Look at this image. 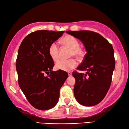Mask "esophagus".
Here are the masks:
<instances>
[{
    "label": "esophagus",
    "instance_id": "esophagus-1",
    "mask_svg": "<svg viewBox=\"0 0 129 129\" xmlns=\"http://www.w3.org/2000/svg\"><path fill=\"white\" fill-rule=\"evenodd\" d=\"M68 74L69 77H71V76H72V72H68Z\"/></svg>",
    "mask_w": 129,
    "mask_h": 129
}]
</instances>
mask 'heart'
<instances>
[{"mask_svg":"<svg viewBox=\"0 0 129 129\" xmlns=\"http://www.w3.org/2000/svg\"><path fill=\"white\" fill-rule=\"evenodd\" d=\"M62 43L65 45L72 49L71 55H75L79 57L82 54V51L79 48V44L77 39L73 36L68 35L66 36L62 39ZM48 53L51 59L54 61H57L59 58V48L57 43H52L50 44L48 48ZM77 62L75 59L71 58L68 60H60L55 64V68L57 70L70 71L72 69L77 67Z\"/></svg>","mask_w":129,"mask_h":129,"instance_id":"1","label":"heart"}]
</instances>
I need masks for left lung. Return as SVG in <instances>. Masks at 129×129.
Here are the masks:
<instances>
[{"mask_svg":"<svg viewBox=\"0 0 129 129\" xmlns=\"http://www.w3.org/2000/svg\"><path fill=\"white\" fill-rule=\"evenodd\" d=\"M67 33L82 41L87 53L77 70L74 93L79 103L85 106L98 104L106 96L112 82L115 60L112 45L97 33L88 30L67 31Z\"/></svg>","mask_w":129,"mask_h":129,"instance_id":"1","label":"left lung"}]
</instances>
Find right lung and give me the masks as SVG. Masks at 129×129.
Returning a JSON list of instances; mask_svg holds the SVG:
<instances>
[{"label":"right lung","mask_w":129,"mask_h":129,"mask_svg":"<svg viewBox=\"0 0 129 129\" xmlns=\"http://www.w3.org/2000/svg\"><path fill=\"white\" fill-rule=\"evenodd\" d=\"M64 32L31 33L23 39L18 51L16 67L19 86L29 103L39 110L50 109L57 105L59 90L68 77L63 71H52L54 63L48 53L50 44ZM49 72L48 77L45 75Z\"/></svg>","instance_id":"add662e5"}]
</instances>
